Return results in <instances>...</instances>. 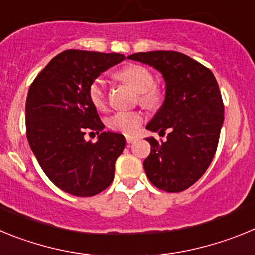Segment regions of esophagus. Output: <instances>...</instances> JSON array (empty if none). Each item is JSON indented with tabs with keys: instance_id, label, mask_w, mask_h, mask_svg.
Instances as JSON below:
<instances>
[{
	"instance_id": "esophagus-1",
	"label": "esophagus",
	"mask_w": 255,
	"mask_h": 255,
	"mask_svg": "<svg viewBox=\"0 0 255 255\" xmlns=\"http://www.w3.org/2000/svg\"><path fill=\"white\" fill-rule=\"evenodd\" d=\"M135 141V138H131V136H126V143L132 144Z\"/></svg>"
}]
</instances>
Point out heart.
Masks as SVG:
<instances>
[{"label":"heart","instance_id":"1","mask_svg":"<svg viewBox=\"0 0 255 255\" xmlns=\"http://www.w3.org/2000/svg\"><path fill=\"white\" fill-rule=\"evenodd\" d=\"M119 80L129 84L138 92V101L148 110H157L164 101V89L154 82V75L147 66L131 64L123 67L116 73ZM88 96L92 105L103 111L107 107V91L102 78L94 79L89 85ZM144 123V114L141 111H117L107 119V126L112 131L120 132L126 136L138 134Z\"/></svg>","mask_w":255,"mask_h":255}]
</instances>
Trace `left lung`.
Instances as JSON below:
<instances>
[{"instance_id":"8db88e82","label":"left lung","mask_w":255,"mask_h":255,"mask_svg":"<svg viewBox=\"0 0 255 255\" xmlns=\"http://www.w3.org/2000/svg\"><path fill=\"white\" fill-rule=\"evenodd\" d=\"M128 58L159 70L166 98L147 125L167 140L148 138L150 154L143 166L155 188L180 193L203 176L217 150L224 123V102L208 67L176 51L139 52Z\"/></svg>"}]
</instances>
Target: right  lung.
Masks as SVG:
<instances>
[{
  "label": "right lung",
  "instance_id": "add662e5",
  "mask_svg": "<svg viewBox=\"0 0 255 255\" xmlns=\"http://www.w3.org/2000/svg\"><path fill=\"white\" fill-rule=\"evenodd\" d=\"M120 53L67 49L49 61L29 88L25 126L29 145L49 180L75 197H93L111 185L125 148L121 134L105 132L88 89L124 60ZM100 134L96 143L85 133Z\"/></svg>",
  "mask_w": 255,
  "mask_h": 255
}]
</instances>
